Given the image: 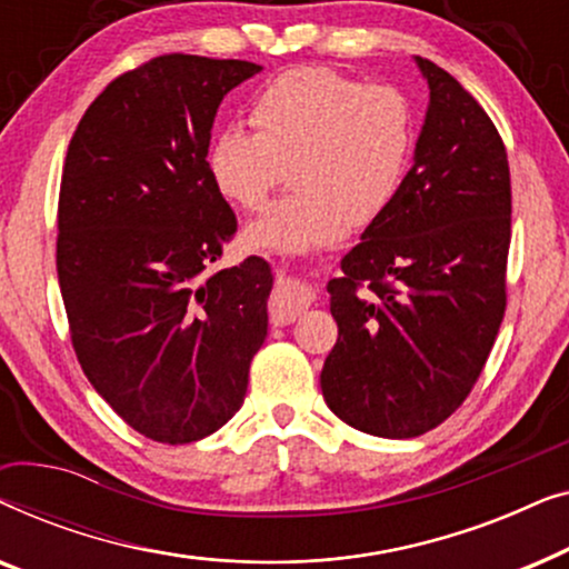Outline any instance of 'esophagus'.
Wrapping results in <instances>:
<instances>
[{"mask_svg":"<svg viewBox=\"0 0 569 569\" xmlns=\"http://www.w3.org/2000/svg\"><path fill=\"white\" fill-rule=\"evenodd\" d=\"M310 292L292 279H279L269 300V316L277 326L295 323L310 308Z\"/></svg>","mask_w":569,"mask_h":569,"instance_id":"esophagus-1","label":"esophagus"}]
</instances>
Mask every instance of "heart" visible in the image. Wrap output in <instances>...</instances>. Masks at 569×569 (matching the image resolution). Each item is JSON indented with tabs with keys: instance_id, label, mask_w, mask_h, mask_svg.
Here are the masks:
<instances>
[{
	"instance_id": "b5f03b06",
	"label": "heart",
	"mask_w": 569,
	"mask_h": 569,
	"mask_svg": "<svg viewBox=\"0 0 569 569\" xmlns=\"http://www.w3.org/2000/svg\"><path fill=\"white\" fill-rule=\"evenodd\" d=\"M253 131L230 127L207 150L209 181L259 212L290 168L295 189L246 230V243L300 253L368 228L396 204L417 147V111L393 84L326 67L271 80L251 103Z\"/></svg>"
}]
</instances>
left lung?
Returning a JSON list of instances; mask_svg holds the SVG:
<instances>
[{
	"mask_svg": "<svg viewBox=\"0 0 569 569\" xmlns=\"http://www.w3.org/2000/svg\"><path fill=\"white\" fill-rule=\"evenodd\" d=\"M430 108L396 204L365 228L331 279L339 339L321 391L341 422L417 438L466 401L508 306L510 168L471 92L417 59Z\"/></svg>",
	"mask_w": 569,
	"mask_h": 569,
	"instance_id": "obj_1",
	"label": "left lung"
}]
</instances>
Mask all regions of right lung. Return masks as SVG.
<instances>
[{
	"label": "right lung",
	"mask_w": 569,
	"mask_h": 569,
	"mask_svg": "<svg viewBox=\"0 0 569 569\" xmlns=\"http://www.w3.org/2000/svg\"><path fill=\"white\" fill-rule=\"evenodd\" d=\"M256 72L191 53L129 69L84 111L61 170L57 274L74 355L154 442L220 430L267 339L271 269L259 256L212 269L238 220L207 173L217 108Z\"/></svg>",
	"instance_id": "right-lung-1"
}]
</instances>
